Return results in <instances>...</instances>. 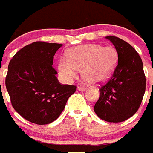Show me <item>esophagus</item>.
I'll use <instances>...</instances> for the list:
<instances>
[{"mask_svg":"<svg viewBox=\"0 0 153 153\" xmlns=\"http://www.w3.org/2000/svg\"><path fill=\"white\" fill-rule=\"evenodd\" d=\"M77 89H78V90H80V91H83V90H86V88H85L84 86H78Z\"/></svg>","mask_w":153,"mask_h":153,"instance_id":"34e87169","label":"esophagus"}]
</instances>
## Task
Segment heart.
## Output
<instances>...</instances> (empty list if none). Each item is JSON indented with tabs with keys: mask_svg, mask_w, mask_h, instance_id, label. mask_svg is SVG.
<instances>
[{
	"mask_svg": "<svg viewBox=\"0 0 153 153\" xmlns=\"http://www.w3.org/2000/svg\"><path fill=\"white\" fill-rule=\"evenodd\" d=\"M67 58H60L57 63L59 74L63 80L71 82L77 76L78 70L86 82L97 83L107 79L115 68L117 51L112 47L85 44L73 47L67 52Z\"/></svg>",
	"mask_w": 153,
	"mask_h": 153,
	"instance_id": "obj_1",
	"label": "heart"
}]
</instances>
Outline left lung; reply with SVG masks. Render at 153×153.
I'll return each instance as SVG.
<instances>
[{
	"label": "left lung",
	"instance_id": "1",
	"mask_svg": "<svg viewBox=\"0 0 153 153\" xmlns=\"http://www.w3.org/2000/svg\"><path fill=\"white\" fill-rule=\"evenodd\" d=\"M106 38L117 50L118 63L110 79L100 88V97L93 110L102 120L123 122L137 112L145 93L143 61L137 51L125 40L115 36Z\"/></svg>",
	"mask_w": 153,
	"mask_h": 153
}]
</instances>
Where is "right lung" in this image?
<instances>
[{"label":"right lung","instance_id":"obj_1","mask_svg":"<svg viewBox=\"0 0 153 153\" xmlns=\"http://www.w3.org/2000/svg\"><path fill=\"white\" fill-rule=\"evenodd\" d=\"M61 44L43 41L25 46L8 65L5 84L12 106L23 118L38 125L56 120L76 86L63 85L53 67Z\"/></svg>","mask_w":153,"mask_h":153}]
</instances>
